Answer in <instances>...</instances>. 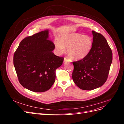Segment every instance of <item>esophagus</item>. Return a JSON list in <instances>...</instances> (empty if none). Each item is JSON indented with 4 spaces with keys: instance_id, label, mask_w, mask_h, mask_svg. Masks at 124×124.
<instances>
[{
    "instance_id": "obj_1",
    "label": "esophagus",
    "mask_w": 124,
    "mask_h": 124,
    "mask_svg": "<svg viewBox=\"0 0 124 124\" xmlns=\"http://www.w3.org/2000/svg\"><path fill=\"white\" fill-rule=\"evenodd\" d=\"M64 62H70V60L68 57H64Z\"/></svg>"
}]
</instances>
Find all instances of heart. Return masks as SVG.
I'll use <instances>...</instances> for the list:
<instances>
[{
    "instance_id": "1",
    "label": "heart",
    "mask_w": 124,
    "mask_h": 124,
    "mask_svg": "<svg viewBox=\"0 0 124 124\" xmlns=\"http://www.w3.org/2000/svg\"><path fill=\"white\" fill-rule=\"evenodd\" d=\"M55 46L60 54L63 53L67 47L68 53L73 59L79 60L85 58L91 50L92 40L87 35L77 33H66L55 39Z\"/></svg>"
}]
</instances>
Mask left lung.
Returning a JSON list of instances; mask_svg holds the SVG:
<instances>
[{
  "instance_id": "obj_1",
  "label": "left lung",
  "mask_w": 124,
  "mask_h": 124,
  "mask_svg": "<svg viewBox=\"0 0 124 124\" xmlns=\"http://www.w3.org/2000/svg\"><path fill=\"white\" fill-rule=\"evenodd\" d=\"M91 50L84 58L73 62L72 79L81 89L91 91L106 82L112 62V52L107 40L100 33L93 31Z\"/></svg>"
}]
</instances>
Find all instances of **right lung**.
<instances>
[{"mask_svg": "<svg viewBox=\"0 0 124 124\" xmlns=\"http://www.w3.org/2000/svg\"><path fill=\"white\" fill-rule=\"evenodd\" d=\"M55 45L48 40V30L26 37L20 42L13 56L18 81L29 91H47L55 81V71L63 58L56 56Z\"/></svg>", "mask_w": 124, "mask_h": 124, "instance_id": "add662e5", "label": "right lung"}]
</instances>
